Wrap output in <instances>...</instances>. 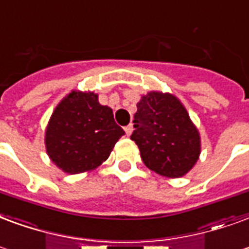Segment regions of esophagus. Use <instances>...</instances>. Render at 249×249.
Segmentation results:
<instances>
[{"mask_svg": "<svg viewBox=\"0 0 249 249\" xmlns=\"http://www.w3.org/2000/svg\"><path fill=\"white\" fill-rule=\"evenodd\" d=\"M125 133H126V136H130V134L133 133V125L130 124L128 126H125Z\"/></svg>", "mask_w": 249, "mask_h": 249, "instance_id": "esophagus-1", "label": "esophagus"}]
</instances>
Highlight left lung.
<instances>
[{"label": "left lung", "instance_id": "8db88e82", "mask_svg": "<svg viewBox=\"0 0 249 249\" xmlns=\"http://www.w3.org/2000/svg\"><path fill=\"white\" fill-rule=\"evenodd\" d=\"M134 130L145 166L167 178L187 174L200 154V136L174 95L152 91L137 103Z\"/></svg>", "mask_w": 249, "mask_h": 249}]
</instances>
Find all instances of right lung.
Wrapping results in <instances>:
<instances>
[{"mask_svg":"<svg viewBox=\"0 0 249 249\" xmlns=\"http://www.w3.org/2000/svg\"><path fill=\"white\" fill-rule=\"evenodd\" d=\"M125 132L96 93L72 91L59 103L46 128V152L70 174L91 171L109 157Z\"/></svg>","mask_w":249,"mask_h":249,"instance_id":"add662e5","label":"right lung"}]
</instances>
